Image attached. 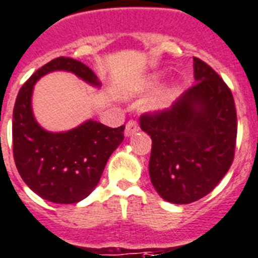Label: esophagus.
<instances>
[{
  "label": "esophagus",
  "mask_w": 258,
  "mask_h": 258,
  "mask_svg": "<svg viewBox=\"0 0 258 258\" xmlns=\"http://www.w3.org/2000/svg\"><path fill=\"white\" fill-rule=\"evenodd\" d=\"M139 131V123L136 122L135 119H131L127 122L126 124V131H124V134H126V136H131L134 135L135 132Z\"/></svg>",
  "instance_id": "1"
}]
</instances>
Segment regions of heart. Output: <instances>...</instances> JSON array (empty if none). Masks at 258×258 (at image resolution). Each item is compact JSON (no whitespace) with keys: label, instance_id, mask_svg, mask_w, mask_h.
<instances>
[{"label":"heart","instance_id":"heart-1","mask_svg":"<svg viewBox=\"0 0 258 258\" xmlns=\"http://www.w3.org/2000/svg\"><path fill=\"white\" fill-rule=\"evenodd\" d=\"M166 98H167L166 95L160 96V97L157 98V100H154L153 104H152V107H161V106H163V105H165V102H166Z\"/></svg>","mask_w":258,"mask_h":258}]
</instances>
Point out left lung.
Here are the masks:
<instances>
[{
  "mask_svg": "<svg viewBox=\"0 0 258 258\" xmlns=\"http://www.w3.org/2000/svg\"><path fill=\"white\" fill-rule=\"evenodd\" d=\"M196 83L163 110L144 113L152 138L149 175L163 200L191 204L216 188L234 161L237 119L231 89L194 57Z\"/></svg>",
  "mask_w": 258,
  "mask_h": 258,
  "instance_id": "obj_1",
  "label": "left lung"
}]
</instances>
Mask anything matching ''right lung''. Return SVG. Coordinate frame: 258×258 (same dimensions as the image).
Here are the masks:
<instances>
[{
    "label": "right lung",
    "instance_id": "right-lung-1",
    "mask_svg": "<svg viewBox=\"0 0 258 258\" xmlns=\"http://www.w3.org/2000/svg\"><path fill=\"white\" fill-rule=\"evenodd\" d=\"M55 70L70 71L100 86L93 71L73 58L58 57L44 64L18 93L13 111V153L22 179L35 194L50 203L75 204L100 182L109 157L124 139V126L111 128L88 120L67 132L41 128L31 107L33 86Z\"/></svg>",
    "mask_w": 258,
    "mask_h": 258
}]
</instances>
